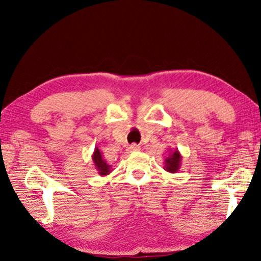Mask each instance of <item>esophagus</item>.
Wrapping results in <instances>:
<instances>
[{
  "label": "esophagus",
  "instance_id": "34e87169",
  "mask_svg": "<svg viewBox=\"0 0 261 261\" xmlns=\"http://www.w3.org/2000/svg\"><path fill=\"white\" fill-rule=\"evenodd\" d=\"M139 148H140V146L137 145V144H133V145H130L129 147H128V151H129V152H134V151H138Z\"/></svg>",
  "mask_w": 261,
  "mask_h": 261
}]
</instances>
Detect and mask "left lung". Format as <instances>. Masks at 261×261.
<instances>
[{"instance_id": "8db88e82", "label": "left lung", "mask_w": 261, "mask_h": 261, "mask_svg": "<svg viewBox=\"0 0 261 261\" xmlns=\"http://www.w3.org/2000/svg\"><path fill=\"white\" fill-rule=\"evenodd\" d=\"M180 165V154L179 152L173 151L171 154L165 159V170L171 173L177 172Z\"/></svg>"}]
</instances>
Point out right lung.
Returning a JSON list of instances; mask_svg holds the SVG:
<instances>
[{"instance_id": "right-lung-1", "label": "right lung", "mask_w": 261, "mask_h": 261, "mask_svg": "<svg viewBox=\"0 0 261 261\" xmlns=\"http://www.w3.org/2000/svg\"><path fill=\"white\" fill-rule=\"evenodd\" d=\"M92 160H94L95 167L97 169L98 173L101 174V176H106V174H108L110 171H112L110 170V166L108 165V164L103 160L102 154H101V152H99L98 148L95 149L94 155H92Z\"/></svg>"}]
</instances>
